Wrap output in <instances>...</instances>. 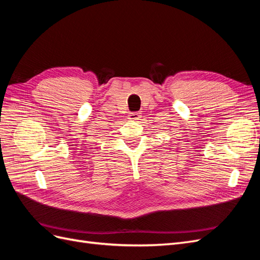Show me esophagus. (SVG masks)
I'll use <instances>...</instances> for the list:
<instances>
[{
    "mask_svg": "<svg viewBox=\"0 0 260 260\" xmlns=\"http://www.w3.org/2000/svg\"><path fill=\"white\" fill-rule=\"evenodd\" d=\"M140 117H141L140 113H130L128 116V119L135 121V120H139Z\"/></svg>",
    "mask_w": 260,
    "mask_h": 260,
    "instance_id": "obj_1",
    "label": "esophagus"
}]
</instances>
